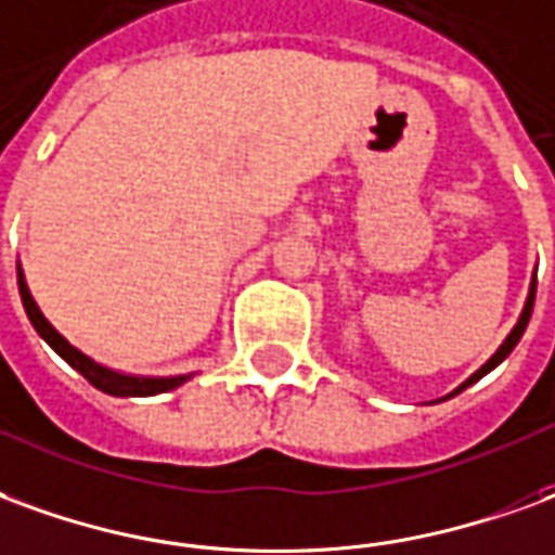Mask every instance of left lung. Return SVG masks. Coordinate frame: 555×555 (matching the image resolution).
<instances>
[{
	"mask_svg": "<svg viewBox=\"0 0 555 555\" xmlns=\"http://www.w3.org/2000/svg\"><path fill=\"white\" fill-rule=\"evenodd\" d=\"M534 285H538V279L532 276V282H529V297H526V306H522V312H520V318H517V324H514V331L507 333L505 336V343L499 345V348H495V354L490 360H487V363H483V366H480L478 372H472V375H468L466 382H463V385L456 387V390H453V393H448V397H456V393H460V390H466L468 385H475V382H478V378H483V375H487V372L490 370H495V366H499V363H502V360L507 358V354H511V351H514V345L520 343V336L522 333H526V324H529V318H532V306H534ZM444 397V399H448ZM441 402V399H439Z\"/></svg>",
	"mask_w": 555,
	"mask_h": 555,
	"instance_id": "8db88e82",
	"label": "left lung"
}]
</instances>
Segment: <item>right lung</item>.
Returning a JSON list of instances; mask_svg holds the SVG:
<instances>
[{"instance_id": "add662e5", "label": "right lung", "mask_w": 555, "mask_h": 555, "mask_svg": "<svg viewBox=\"0 0 555 555\" xmlns=\"http://www.w3.org/2000/svg\"><path fill=\"white\" fill-rule=\"evenodd\" d=\"M17 285H21L23 309H26V315L33 321V327L38 331V336H41L68 366H75V370L87 378L89 385L99 387L102 393H111V397H156V393H168V390H173V387H180L183 382L192 378V372H189V375H129V372H116L111 370V366H104V363H95L89 354H83L80 348H75V345L68 343V339L50 324L48 318H44V312L35 304L33 291L26 285V276H23L21 264H17Z\"/></svg>"}]
</instances>
